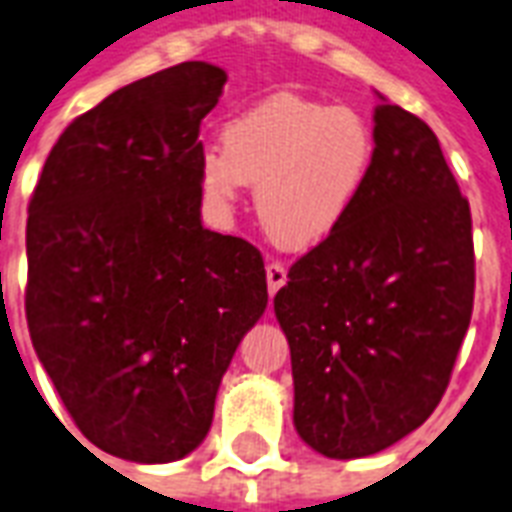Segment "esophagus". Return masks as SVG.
Segmentation results:
<instances>
[{"instance_id":"obj_1","label":"esophagus","mask_w":512,"mask_h":512,"mask_svg":"<svg viewBox=\"0 0 512 512\" xmlns=\"http://www.w3.org/2000/svg\"><path fill=\"white\" fill-rule=\"evenodd\" d=\"M265 279H268V292L276 295V292L282 290L284 284H287V268L279 263H271L265 268Z\"/></svg>"}]
</instances>
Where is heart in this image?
<instances>
[{
    "label": "heart",
    "instance_id": "b5f03b06",
    "mask_svg": "<svg viewBox=\"0 0 512 512\" xmlns=\"http://www.w3.org/2000/svg\"><path fill=\"white\" fill-rule=\"evenodd\" d=\"M376 142L368 120L349 107L276 93L230 120L222 147L198 155V182L220 209L257 185V217L276 244L319 247L360 201Z\"/></svg>",
    "mask_w": 512,
    "mask_h": 512
}]
</instances>
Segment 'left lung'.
I'll list each match as a JSON object with an SVG mask.
<instances>
[{
	"label": "left lung",
	"instance_id": "8db88e82",
	"mask_svg": "<svg viewBox=\"0 0 512 512\" xmlns=\"http://www.w3.org/2000/svg\"><path fill=\"white\" fill-rule=\"evenodd\" d=\"M373 120L360 201L273 298L290 343L292 421L330 459L378 454L421 427L473 317L470 204L438 136L384 96Z\"/></svg>",
	"mask_w": 512,
	"mask_h": 512
}]
</instances>
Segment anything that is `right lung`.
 Listing matches in <instances>:
<instances>
[{
    "instance_id": "1",
    "label": "right lung",
    "mask_w": 512,
    "mask_h": 512,
    "mask_svg": "<svg viewBox=\"0 0 512 512\" xmlns=\"http://www.w3.org/2000/svg\"><path fill=\"white\" fill-rule=\"evenodd\" d=\"M228 74L185 61L69 123L26 222V322L93 446L177 462L212 427L217 389L268 306L263 257L201 225V120Z\"/></svg>"
}]
</instances>
